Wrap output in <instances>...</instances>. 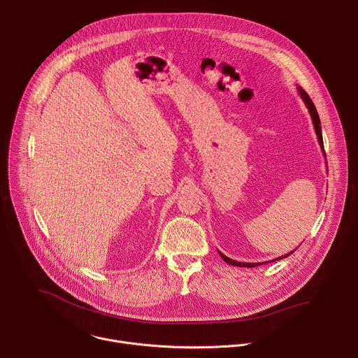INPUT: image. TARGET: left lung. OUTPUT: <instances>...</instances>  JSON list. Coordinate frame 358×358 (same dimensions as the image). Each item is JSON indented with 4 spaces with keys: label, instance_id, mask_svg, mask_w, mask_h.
I'll list each match as a JSON object with an SVG mask.
<instances>
[{
    "label": "left lung",
    "instance_id": "8db88e82",
    "mask_svg": "<svg viewBox=\"0 0 358 358\" xmlns=\"http://www.w3.org/2000/svg\"><path fill=\"white\" fill-rule=\"evenodd\" d=\"M297 92H299V94H300L301 100L304 101L306 108H308V110H309V113H310V117H312V122H313V126H315V131H316V136H317L319 144H320L322 151H323V155H324V157H326L324 145H323V136H322V126H320V117H319V113H317V110H316V106H315V103L312 101L310 96H309L308 93H306L300 86H297ZM218 252H220V250H218ZM292 253H293V250H292V252H289V253H286V255H283V257H280V258H278V259L287 258L289 255H292ZM220 255H221V258H222L227 264H229V265H232V266H239V268H255V266H259V265H262V264H248V262L245 264V262H236V261H234V259H231V258L225 257V255H224V253H221V252H220Z\"/></svg>",
    "mask_w": 358,
    "mask_h": 358
}]
</instances>
